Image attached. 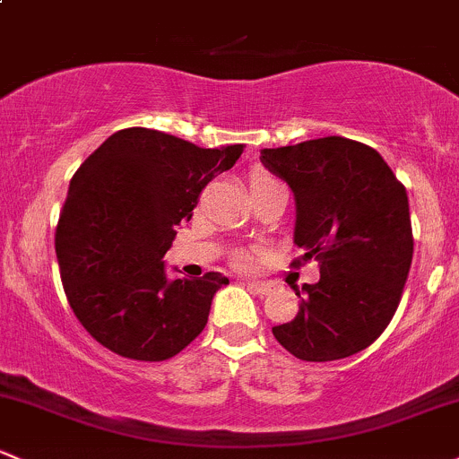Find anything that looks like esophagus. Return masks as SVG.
Listing matches in <instances>:
<instances>
[{"mask_svg": "<svg viewBox=\"0 0 459 459\" xmlns=\"http://www.w3.org/2000/svg\"><path fill=\"white\" fill-rule=\"evenodd\" d=\"M247 287H249L251 293L263 295V298H264V295H269L271 290H273V282H260V280H251Z\"/></svg>", "mask_w": 459, "mask_h": 459, "instance_id": "1", "label": "esophagus"}]
</instances>
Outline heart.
<instances>
[{"label": "heart", "mask_w": 459, "mask_h": 459, "mask_svg": "<svg viewBox=\"0 0 459 459\" xmlns=\"http://www.w3.org/2000/svg\"><path fill=\"white\" fill-rule=\"evenodd\" d=\"M275 179H271L269 175H264V172H255L254 177H251V188L254 186H264V184H273ZM251 254H247V251H236L234 255H231V264L238 269H249L251 267Z\"/></svg>", "instance_id": "obj_1"}]
</instances>
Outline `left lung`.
Masks as SVG:
<instances>
[{"label": "left lung", "instance_id": "left-lung-1", "mask_svg": "<svg viewBox=\"0 0 459 459\" xmlns=\"http://www.w3.org/2000/svg\"><path fill=\"white\" fill-rule=\"evenodd\" d=\"M260 160L290 186L298 205L293 263H319L293 322L273 337L302 361L361 352L392 322L413 255L405 186L372 146L330 135L263 149Z\"/></svg>", "mask_w": 459, "mask_h": 459}]
</instances>
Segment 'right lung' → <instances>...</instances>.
Listing matches in <instances>:
<instances>
[{
  "label": "right lung",
  "mask_w": 459,
  "mask_h": 459,
  "mask_svg": "<svg viewBox=\"0 0 459 459\" xmlns=\"http://www.w3.org/2000/svg\"><path fill=\"white\" fill-rule=\"evenodd\" d=\"M240 152L243 144L201 149L131 126L74 172L54 245L67 302L100 346L133 361H166L199 337L230 280L208 271L170 282L161 258L201 190Z\"/></svg>",
  "instance_id": "obj_1"
}]
</instances>
